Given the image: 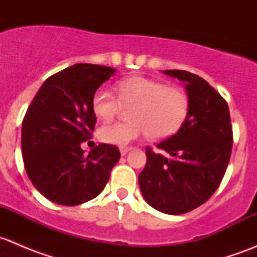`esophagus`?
Here are the masks:
<instances>
[{"label":"esophagus","mask_w":257,"mask_h":257,"mask_svg":"<svg viewBox=\"0 0 257 257\" xmlns=\"http://www.w3.org/2000/svg\"><path fill=\"white\" fill-rule=\"evenodd\" d=\"M132 147H120V154L125 155L128 154V152H131Z\"/></svg>","instance_id":"obj_1"}]
</instances>
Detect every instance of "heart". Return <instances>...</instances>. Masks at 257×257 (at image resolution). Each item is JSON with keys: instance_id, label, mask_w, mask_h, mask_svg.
Wrapping results in <instances>:
<instances>
[{"instance_id": "b5f03b06", "label": "heart", "mask_w": 257, "mask_h": 257, "mask_svg": "<svg viewBox=\"0 0 257 257\" xmlns=\"http://www.w3.org/2000/svg\"><path fill=\"white\" fill-rule=\"evenodd\" d=\"M116 89L119 98L104 88L93 94V112L103 120H109L118 113L120 102L134 105L129 112L131 121H114L100 126L98 137L104 143L126 145L144 134L152 139L169 138L188 116L190 102L181 88L136 76L120 80Z\"/></svg>"}]
</instances>
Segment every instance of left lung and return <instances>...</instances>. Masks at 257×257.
I'll return each instance as SVG.
<instances>
[{
	"instance_id": "8db88e82",
	"label": "left lung",
	"mask_w": 257,
	"mask_h": 257,
	"mask_svg": "<svg viewBox=\"0 0 257 257\" xmlns=\"http://www.w3.org/2000/svg\"><path fill=\"white\" fill-rule=\"evenodd\" d=\"M185 83L190 108L178 133L147 148V164L139 174L145 201L169 215L191 211L209 200L224 178L232 148L227 103L219 92L196 74L163 71Z\"/></svg>"
}]
</instances>
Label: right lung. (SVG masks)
I'll return each mask as SVG.
<instances>
[{
  "label": "right lung",
  "mask_w": 257,
  "mask_h": 257,
  "mask_svg": "<svg viewBox=\"0 0 257 257\" xmlns=\"http://www.w3.org/2000/svg\"><path fill=\"white\" fill-rule=\"evenodd\" d=\"M115 69L78 63L45 80L22 121V158L28 178L48 200L74 206L99 195L120 153L100 143L84 155L92 137L95 90Z\"/></svg>",
  "instance_id": "obj_1"
}]
</instances>
